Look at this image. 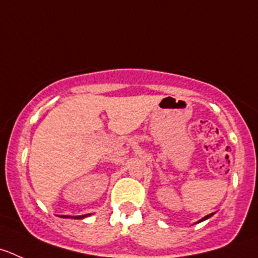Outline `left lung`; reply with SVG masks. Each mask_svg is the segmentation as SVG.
<instances>
[{"instance_id":"left-lung-1","label":"left lung","mask_w":258,"mask_h":258,"mask_svg":"<svg viewBox=\"0 0 258 258\" xmlns=\"http://www.w3.org/2000/svg\"><path fill=\"white\" fill-rule=\"evenodd\" d=\"M212 216H213V213H212V214H208V216H206V217H204V218H203V219H201V221H199V222H198V223H201V222H203V221H206V219L211 218V217H212Z\"/></svg>"}]
</instances>
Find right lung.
I'll list each match as a JSON object with an SVG mask.
<instances>
[{
    "label": "right lung",
    "mask_w": 258,
    "mask_h": 258,
    "mask_svg": "<svg viewBox=\"0 0 258 258\" xmlns=\"http://www.w3.org/2000/svg\"><path fill=\"white\" fill-rule=\"evenodd\" d=\"M84 217H87V216H79V217H77V219H82V218H84Z\"/></svg>",
    "instance_id": "right-lung-1"
}]
</instances>
